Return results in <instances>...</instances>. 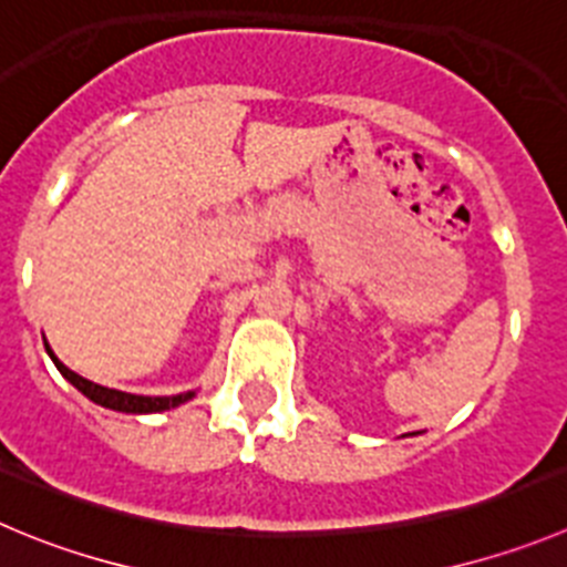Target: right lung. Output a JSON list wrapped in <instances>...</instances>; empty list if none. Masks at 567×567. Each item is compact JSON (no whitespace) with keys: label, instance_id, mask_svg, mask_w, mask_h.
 Instances as JSON below:
<instances>
[{"label":"right lung","instance_id":"add662e5","mask_svg":"<svg viewBox=\"0 0 567 567\" xmlns=\"http://www.w3.org/2000/svg\"><path fill=\"white\" fill-rule=\"evenodd\" d=\"M44 347H47V352H50L52 363L58 367V372H61L69 383L75 385L81 394H86L92 403L103 405V409L123 411V414H156V411L176 409V405L187 403V400H193L195 396V391H184V394H173V396H142V394H128V391L105 389V385L92 383V380L81 378L78 372H72L69 367H63V363L55 358V352L50 349V343H44Z\"/></svg>","mask_w":567,"mask_h":567}]
</instances>
